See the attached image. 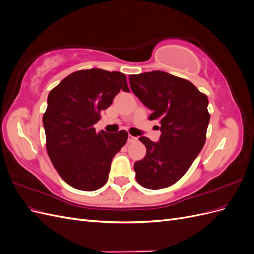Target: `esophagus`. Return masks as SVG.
<instances>
[{
	"label": "esophagus",
	"mask_w": 254,
	"mask_h": 254,
	"mask_svg": "<svg viewBox=\"0 0 254 254\" xmlns=\"http://www.w3.org/2000/svg\"><path fill=\"white\" fill-rule=\"evenodd\" d=\"M135 141H136V137H135V136H133V135H131V134L128 135V143H133V142H135Z\"/></svg>",
	"instance_id": "34e87169"
}]
</instances>
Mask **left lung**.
Wrapping results in <instances>:
<instances>
[{
    "instance_id": "obj_1",
    "label": "left lung",
    "mask_w": 254,
    "mask_h": 254,
    "mask_svg": "<svg viewBox=\"0 0 254 254\" xmlns=\"http://www.w3.org/2000/svg\"><path fill=\"white\" fill-rule=\"evenodd\" d=\"M130 88L160 123L159 143L142 136L146 156L134 163L137 183L160 190L179 181L202 149L210 122L207 97L190 81L162 71L129 76Z\"/></svg>"
}]
</instances>
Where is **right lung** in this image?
I'll return each instance as SVG.
<instances>
[{"label":"right lung","instance_id":"right-lung-1","mask_svg":"<svg viewBox=\"0 0 254 254\" xmlns=\"http://www.w3.org/2000/svg\"><path fill=\"white\" fill-rule=\"evenodd\" d=\"M121 90L129 92L125 74L90 68L67 75L50 92L43 114L48 155L74 189L104 187L113 157L127 142L125 130L108 133L94 128Z\"/></svg>","mask_w":254,"mask_h":254}]
</instances>
